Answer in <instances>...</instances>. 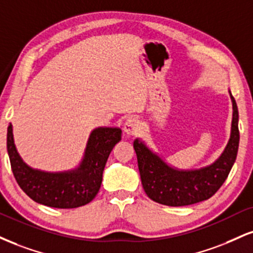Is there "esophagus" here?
I'll list each match as a JSON object with an SVG mask.
<instances>
[{"mask_svg": "<svg viewBox=\"0 0 253 253\" xmlns=\"http://www.w3.org/2000/svg\"><path fill=\"white\" fill-rule=\"evenodd\" d=\"M140 129H141V123H140L138 119L136 118L127 119L124 126V130L126 134L134 135L138 132H140Z\"/></svg>", "mask_w": 253, "mask_h": 253, "instance_id": "1", "label": "esophagus"}]
</instances>
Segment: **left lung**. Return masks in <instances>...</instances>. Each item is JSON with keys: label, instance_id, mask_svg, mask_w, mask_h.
Instances as JSON below:
<instances>
[{"label": "left lung", "instance_id": "obj_1", "mask_svg": "<svg viewBox=\"0 0 253 253\" xmlns=\"http://www.w3.org/2000/svg\"><path fill=\"white\" fill-rule=\"evenodd\" d=\"M231 135L221 156L211 165L199 169H178L167 165L144 142H133L141 184L153 202L167 206H186L209 199L220 188L236 161L239 146L238 107L232 94Z\"/></svg>", "mask_w": 253, "mask_h": 253}]
</instances>
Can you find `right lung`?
<instances>
[{"label":"right lung","mask_w":253,"mask_h":253,"mask_svg":"<svg viewBox=\"0 0 253 253\" xmlns=\"http://www.w3.org/2000/svg\"><path fill=\"white\" fill-rule=\"evenodd\" d=\"M121 140L118 127H99L90 133L79 167L66 172H44L27 165L14 144L13 126H8L7 151L19 186L33 200L55 209H75L95 198L102 182L106 163Z\"/></svg>","instance_id":"add662e5"}]
</instances>
